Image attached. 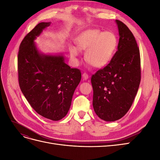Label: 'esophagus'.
<instances>
[{
  "instance_id": "obj_1",
  "label": "esophagus",
  "mask_w": 160,
  "mask_h": 160,
  "mask_svg": "<svg viewBox=\"0 0 160 160\" xmlns=\"http://www.w3.org/2000/svg\"><path fill=\"white\" fill-rule=\"evenodd\" d=\"M83 78L84 79H85V80L88 79V78H89V75H88V73H86V72H84V73L83 74Z\"/></svg>"
}]
</instances>
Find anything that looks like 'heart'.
<instances>
[{
    "label": "heart",
    "mask_w": 160,
    "mask_h": 160,
    "mask_svg": "<svg viewBox=\"0 0 160 160\" xmlns=\"http://www.w3.org/2000/svg\"><path fill=\"white\" fill-rule=\"evenodd\" d=\"M79 50H86L85 57L89 64L95 67H103L108 65L114 55L118 45L117 37L111 32H101L91 29L84 32L77 38ZM72 57L78 56L79 51L76 47L70 49Z\"/></svg>",
    "instance_id": "obj_1"
}]
</instances>
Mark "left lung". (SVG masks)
<instances>
[{
  "label": "left lung",
  "mask_w": 160,
  "mask_h": 160,
  "mask_svg": "<svg viewBox=\"0 0 160 160\" xmlns=\"http://www.w3.org/2000/svg\"><path fill=\"white\" fill-rule=\"evenodd\" d=\"M119 30L118 51L109 63L91 77L93 106L106 122L118 120L127 113L141 81V61L137 42L123 22L115 21Z\"/></svg>",
  "instance_id": "left-lung-1"
}]
</instances>
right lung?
Returning <instances> with one entry per match:
<instances>
[{"label": "right lung", "instance_id": "obj_1", "mask_svg": "<svg viewBox=\"0 0 160 160\" xmlns=\"http://www.w3.org/2000/svg\"><path fill=\"white\" fill-rule=\"evenodd\" d=\"M51 22H40L22 41L18 54V83L31 107L42 117L58 121L68 113L74 91L81 79L63 55H45L34 42Z\"/></svg>", "mask_w": 160, "mask_h": 160}]
</instances>
